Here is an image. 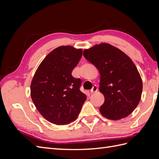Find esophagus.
I'll return each instance as SVG.
<instances>
[{
	"instance_id": "34e87169",
	"label": "esophagus",
	"mask_w": 159,
	"mask_h": 159,
	"mask_svg": "<svg viewBox=\"0 0 159 159\" xmlns=\"http://www.w3.org/2000/svg\"><path fill=\"white\" fill-rule=\"evenodd\" d=\"M98 86H97V85H94V86H93L92 89H91L90 92H91V93H95V92H96V91H98Z\"/></svg>"
}]
</instances>
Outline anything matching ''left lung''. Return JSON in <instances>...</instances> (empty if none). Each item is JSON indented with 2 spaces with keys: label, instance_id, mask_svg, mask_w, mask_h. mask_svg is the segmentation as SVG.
<instances>
[{
  "label": "left lung",
  "instance_id": "left-lung-1",
  "mask_svg": "<svg viewBox=\"0 0 159 159\" xmlns=\"http://www.w3.org/2000/svg\"><path fill=\"white\" fill-rule=\"evenodd\" d=\"M84 56L99 71V91L105 97L101 113L111 120L127 117L137 107L143 91L141 75L133 61L106 43L85 50Z\"/></svg>",
  "mask_w": 159,
  "mask_h": 159
}]
</instances>
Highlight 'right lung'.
<instances>
[{
	"mask_svg": "<svg viewBox=\"0 0 159 159\" xmlns=\"http://www.w3.org/2000/svg\"><path fill=\"white\" fill-rule=\"evenodd\" d=\"M82 56V50L62 46L52 50L34 75L30 95L40 113L49 122L62 125L74 121L85 101L81 81L71 75Z\"/></svg>",
	"mask_w": 159,
	"mask_h": 159,
	"instance_id": "1",
	"label": "right lung"
}]
</instances>
